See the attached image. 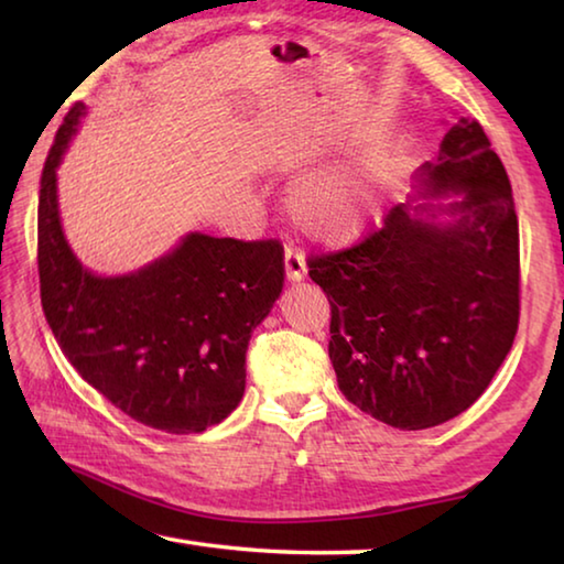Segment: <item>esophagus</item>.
Instances as JSON below:
<instances>
[{"label": "esophagus", "instance_id": "esophagus-1", "mask_svg": "<svg viewBox=\"0 0 564 564\" xmlns=\"http://www.w3.org/2000/svg\"><path fill=\"white\" fill-rule=\"evenodd\" d=\"M283 261H285V279H289L291 283L303 281V275H305V256L301 251H295V248H285Z\"/></svg>", "mask_w": 564, "mask_h": 564}]
</instances>
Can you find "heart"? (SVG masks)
Listing matches in <instances>:
<instances>
[{
	"label": "heart",
	"mask_w": 564,
	"mask_h": 564,
	"mask_svg": "<svg viewBox=\"0 0 564 564\" xmlns=\"http://www.w3.org/2000/svg\"><path fill=\"white\" fill-rule=\"evenodd\" d=\"M378 206L373 181L362 171H326L303 178L291 194V212L305 234L346 243L370 221Z\"/></svg>",
	"instance_id": "obj_1"
}]
</instances>
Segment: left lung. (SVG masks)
<instances>
[{
	"label": "left lung",
	"mask_w": 564,
	"mask_h": 564,
	"mask_svg": "<svg viewBox=\"0 0 564 564\" xmlns=\"http://www.w3.org/2000/svg\"><path fill=\"white\" fill-rule=\"evenodd\" d=\"M330 301L328 356L352 405L400 431L460 415L518 333L520 234L508 171L457 117L380 231L311 259Z\"/></svg>",
	"instance_id": "8db88e82"
}]
</instances>
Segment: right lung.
I'll return each instance as SVG.
<instances>
[{
	"mask_svg": "<svg viewBox=\"0 0 564 564\" xmlns=\"http://www.w3.org/2000/svg\"><path fill=\"white\" fill-rule=\"evenodd\" d=\"M84 117L76 101L42 171L46 323L76 373L121 413L171 435L204 433L241 403L248 340L283 291V248L191 231L137 271L94 273L66 241L56 176Z\"/></svg>",
	"mask_w": 564,
	"mask_h": 564,
	"instance_id": "1",
	"label": "right lung"
}]
</instances>
